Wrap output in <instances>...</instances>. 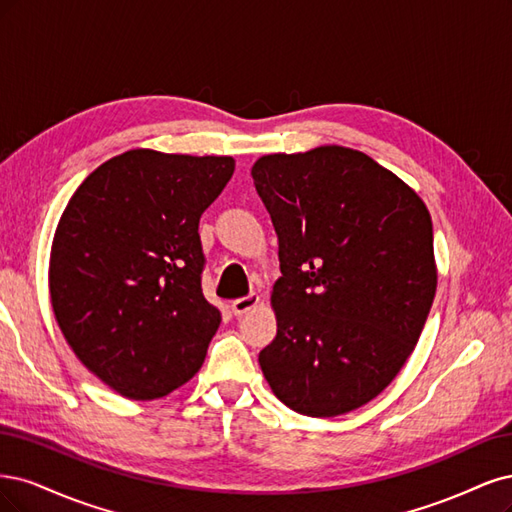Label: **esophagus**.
Returning a JSON list of instances; mask_svg holds the SVG:
<instances>
[{"instance_id":"34e87169","label":"esophagus","mask_w":512,"mask_h":512,"mask_svg":"<svg viewBox=\"0 0 512 512\" xmlns=\"http://www.w3.org/2000/svg\"><path fill=\"white\" fill-rule=\"evenodd\" d=\"M257 304H259V295L251 293V295H246V298L234 300L232 302V310H234V315H244V312L253 310Z\"/></svg>"}]
</instances>
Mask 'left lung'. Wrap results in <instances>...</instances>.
<instances>
[{
	"mask_svg": "<svg viewBox=\"0 0 512 512\" xmlns=\"http://www.w3.org/2000/svg\"><path fill=\"white\" fill-rule=\"evenodd\" d=\"M251 176L283 274L261 372L300 415H344L374 400L419 342L438 285L430 210L349 146L263 155Z\"/></svg>",
	"mask_w": 512,
	"mask_h": 512,
	"instance_id": "left-lung-1",
	"label": "left lung"
}]
</instances>
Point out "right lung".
I'll return each instance as SVG.
<instances>
[{"label":"right lung","instance_id":"right-lung-1","mask_svg":"<svg viewBox=\"0 0 512 512\" xmlns=\"http://www.w3.org/2000/svg\"><path fill=\"white\" fill-rule=\"evenodd\" d=\"M234 157L134 148L93 170L55 229L48 291L63 338L104 385L157 400L202 368L221 310L202 293V212Z\"/></svg>","mask_w":512,"mask_h":512}]
</instances>
